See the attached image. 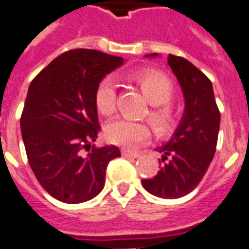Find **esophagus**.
I'll return each instance as SVG.
<instances>
[{
    "mask_svg": "<svg viewBox=\"0 0 249 249\" xmlns=\"http://www.w3.org/2000/svg\"><path fill=\"white\" fill-rule=\"evenodd\" d=\"M121 154L124 157H131V158H138L139 157V153H137V152H131V150L126 149L121 150Z\"/></svg>",
    "mask_w": 249,
    "mask_h": 249,
    "instance_id": "obj_1",
    "label": "esophagus"
}]
</instances>
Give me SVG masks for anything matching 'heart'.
Wrapping results in <instances>:
<instances>
[{
  "label": "heart",
  "mask_w": 249,
  "mask_h": 249,
  "mask_svg": "<svg viewBox=\"0 0 249 249\" xmlns=\"http://www.w3.org/2000/svg\"><path fill=\"white\" fill-rule=\"evenodd\" d=\"M133 78L141 86L145 99L154 107L150 110L149 119L153 128L158 133H168L172 130L176 121L173 108L164 105L173 95L172 83L164 74L154 71H144L135 73ZM96 106L105 116H110L116 110V83L112 77H106L100 82L96 89ZM106 138L114 144L125 148H135L150 137V129L143 121L118 119L105 129Z\"/></svg>",
  "instance_id": "b5f03b06"
}]
</instances>
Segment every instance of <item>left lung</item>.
I'll return each mask as SVG.
<instances>
[{
	"label": "left lung",
	"instance_id": "1",
	"mask_svg": "<svg viewBox=\"0 0 249 249\" xmlns=\"http://www.w3.org/2000/svg\"><path fill=\"white\" fill-rule=\"evenodd\" d=\"M145 57H158V53ZM168 66L182 89L185 110L170 141L156 149L162 154L163 166L153 178L142 179V185L154 196L178 199L199 185L212 163L220 112L212 82L201 71L185 58L172 54L168 57Z\"/></svg>",
	"mask_w": 249,
	"mask_h": 249
}]
</instances>
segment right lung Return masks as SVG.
Instances as JSON below:
<instances>
[{"label":"right lung","mask_w":249,"mask_h":249,"mask_svg":"<svg viewBox=\"0 0 249 249\" xmlns=\"http://www.w3.org/2000/svg\"><path fill=\"white\" fill-rule=\"evenodd\" d=\"M124 64L95 49H73L50 62L29 86L20 125L29 163L54 199L79 204L105 186L115 145L96 148L100 131L96 89L106 74Z\"/></svg>","instance_id":"obj_1"}]
</instances>
